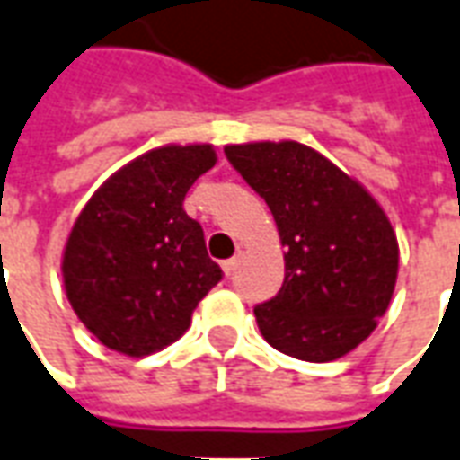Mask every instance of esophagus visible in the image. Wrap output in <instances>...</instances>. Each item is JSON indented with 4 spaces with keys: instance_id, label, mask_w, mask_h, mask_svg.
<instances>
[{
    "instance_id": "obj_1",
    "label": "esophagus",
    "mask_w": 460,
    "mask_h": 460,
    "mask_svg": "<svg viewBox=\"0 0 460 460\" xmlns=\"http://www.w3.org/2000/svg\"><path fill=\"white\" fill-rule=\"evenodd\" d=\"M236 263H239V259L234 256V259H226V261L221 263V269H224V274L226 276H234V271H236Z\"/></svg>"
}]
</instances>
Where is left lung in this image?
<instances>
[{
  "instance_id": "obj_1",
  "label": "left lung",
  "mask_w": 460,
  "mask_h": 460,
  "mask_svg": "<svg viewBox=\"0 0 460 460\" xmlns=\"http://www.w3.org/2000/svg\"><path fill=\"white\" fill-rule=\"evenodd\" d=\"M224 152L269 204L284 246V286L253 308L276 351L311 364L364 343L386 314L398 239L368 189L306 144L246 141Z\"/></svg>"
}]
</instances>
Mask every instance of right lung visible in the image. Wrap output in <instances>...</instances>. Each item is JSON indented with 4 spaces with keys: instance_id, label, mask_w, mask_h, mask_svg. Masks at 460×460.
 I'll return each mask as SVG.
<instances>
[{
    "instance_id": "1",
    "label": "right lung",
    "mask_w": 460,
    "mask_h": 460,
    "mask_svg": "<svg viewBox=\"0 0 460 460\" xmlns=\"http://www.w3.org/2000/svg\"><path fill=\"white\" fill-rule=\"evenodd\" d=\"M217 164L214 144H166L96 189L64 243V291L107 349L131 358L184 336L199 301L221 281L184 197Z\"/></svg>"
}]
</instances>
